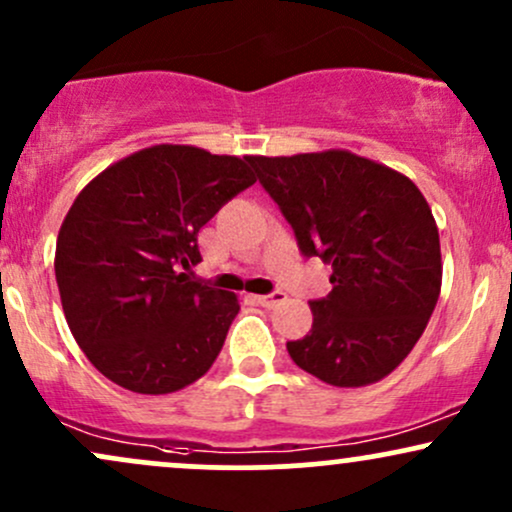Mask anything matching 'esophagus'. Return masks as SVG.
I'll use <instances>...</instances> for the list:
<instances>
[{
    "mask_svg": "<svg viewBox=\"0 0 512 512\" xmlns=\"http://www.w3.org/2000/svg\"><path fill=\"white\" fill-rule=\"evenodd\" d=\"M255 301L260 303L262 308H276V305L286 303V293L284 291H274V293H269V296H257Z\"/></svg>",
    "mask_w": 512,
    "mask_h": 512,
    "instance_id": "obj_1",
    "label": "esophagus"
}]
</instances>
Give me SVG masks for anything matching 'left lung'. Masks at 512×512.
I'll return each instance as SVG.
<instances>
[{
	"label": "left lung",
	"instance_id": "8db88e82",
	"mask_svg": "<svg viewBox=\"0 0 512 512\" xmlns=\"http://www.w3.org/2000/svg\"><path fill=\"white\" fill-rule=\"evenodd\" d=\"M305 257L332 264L313 330L289 342L298 368L334 387L390 375L436 308L443 281L431 207L407 175L346 149L248 156Z\"/></svg>",
	"mask_w": 512,
	"mask_h": 512
}]
</instances>
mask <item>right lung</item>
Segmentation results:
<instances>
[{"mask_svg": "<svg viewBox=\"0 0 512 512\" xmlns=\"http://www.w3.org/2000/svg\"><path fill=\"white\" fill-rule=\"evenodd\" d=\"M248 156L156 144L98 173L64 216L55 276L88 361L139 395H168L211 368L236 293L192 281L199 228L255 182Z\"/></svg>", "mask_w": 512, "mask_h": 512, "instance_id": "right-lung-1", "label": "right lung"}]
</instances>
